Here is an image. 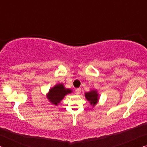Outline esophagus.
Wrapping results in <instances>:
<instances>
[{"instance_id":"obj_1","label":"esophagus","mask_w":147,"mask_h":147,"mask_svg":"<svg viewBox=\"0 0 147 147\" xmlns=\"http://www.w3.org/2000/svg\"><path fill=\"white\" fill-rule=\"evenodd\" d=\"M75 92H76V94H80V92H81V89H80V88H78V89H76V90H75Z\"/></svg>"}]
</instances>
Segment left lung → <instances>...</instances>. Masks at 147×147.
Instances as JSON below:
<instances>
[{"instance_id": "8db88e82", "label": "left lung", "mask_w": 147, "mask_h": 147, "mask_svg": "<svg viewBox=\"0 0 147 147\" xmlns=\"http://www.w3.org/2000/svg\"><path fill=\"white\" fill-rule=\"evenodd\" d=\"M85 97L87 99V100L89 102V104L94 107L98 102L99 94L96 89H91L89 91L86 92Z\"/></svg>"}]
</instances>
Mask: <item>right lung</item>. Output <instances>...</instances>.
<instances>
[{"label":"right lung","mask_w":147,"mask_h":147,"mask_svg":"<svg viewBox=\"0 0 147 147\" xmlns=\"http://www.w3.org/2000/svg\"><path fill=\"white\" fill-rule=\"evenodd\" d=\"M73 91L69 88H65L63 84H57L49 89L46 94L47 98L53 105L57 106L63 100L65 96L69 93H71Z\"/></svg>","instance_id":"right-lung-1"}]
</instances>
